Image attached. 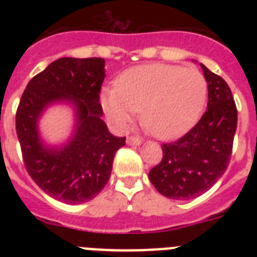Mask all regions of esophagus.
I'll list each match as a JSON object with an SVG mask.
<instances>
[{
    "instance_id": "34e87169",
    "label": "esophagus",
    "mask_w": 257,
    "mask_h": 257,
    "mask_svg": "<svg viewBox=\"0 0 257 257\" xmlns=\"http://www.w3.org/2000/svg\"><path fill=\"white\" fill-rule=\"evenodd\" d=\"M141 143H143V140L137 136H129L128 139H126V144L129 145H140Z\"/></svg>"
}]
</instances>
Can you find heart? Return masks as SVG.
I'll return each instance as SVG.
<instances>
[{
	"mask_svg": "<svg viewBox=\"0 0 257 257\" xmlns=\"http://www.w3.org/2000/svg\"><path fill=\"white\" fill-rule=\"evenodd\" d=\"M207 81L196 68L148 64L125 70L116 89H104L101 102L106 116L125 126L141 110V122L160 139L187 131L201 114Z\"/></svg>",
	"mask_w": 257,
	"mask_h": 257,
	"instance_id": "obj_1",
	"label": "heart"
}]
</instances>
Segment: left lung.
Listing matches in <instances>:
<instances>
[{
	"label": "left lung",
	"instance_id": "left-lung-1",
	"mask_svg": "<svg viewBox=\"0 0 257 257\" xmlns=\"http://www.w3.org/2000/svg\"><path fill=\"white\" fill-rule=\"evenodd\" d=\"M208 105L184 136L161 145L163 159L149 171L153 187L165 197L189 200L207 192L227 171L237 126V109L228 84L201 65Z\"/></svg>",
	"mask_w": 257,
	"mask_h": 257
}]
</instances>
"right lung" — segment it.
I'll list each match as a JSON object with an SVG mask.
<instances>
[{
    "label": "right lung",
    "instance_id": "1",
    "mask_svg": "<svg viewBox=\"0 0 257 257\" xmlns=\"http://www.w3.org/2000/svg\"><path fill=\"white\" fill-rule=\"evenodd\" d=\"M104 66L100 57L58 58L30 80L16 112L26 171L42 191L62 203L94 199L108 183L114 155L125 145V137L113 136L101 120ZM56 100L76 105L78 126L65 147L49 150L38 137L37 120L45 106Z\"/></svg>",
    "mask_w": 257,
    "mask_h": 257
}]
</instances>
